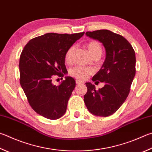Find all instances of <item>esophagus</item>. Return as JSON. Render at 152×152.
I'll return each mask as SVG.
<instances>
[{"mask_svg":"<svg viewBox=\"0 0 152 152\" xmlns=\"http://www.w3.org/2000/svg\"><path fill=\"white\" fill-rule=\"evenodd\" d=\"M76 84H82V82L81 81L78 80H76Z\"/></svg>","mask_w":152,"mask_h":152,"instance_id":"34e87169","label":"esophagus"}]
</instances>
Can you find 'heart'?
I'll return each instance as SVG.
<instances>
[{
	"instance_id": "1",
	"label": "heart",
	"mask_w": 152,
	"mask_h": 152,
	"mask_svg": "<svg viewBox=\"0 0 152 152\" xmlns=\"http://www.w3.org/2000/svg\"><path fill=\"white\" fill-rule=\"evenodd\" d=\"M86 47L90 53L93 57L97 55H102V48L101 45L98 41L91 40L86 44ZM75 46L74 45L69 47L65 53L64 60L67 64H71L73 60V54ZM94 73V70L90 67H83V66H77L74 68H72L69 72L70 75L74 78H76L79 80H85L88 78V77L92 75Z\"/></svg>"
}]
</instances>
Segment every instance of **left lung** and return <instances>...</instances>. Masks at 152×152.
Wrapping results in <instances>:
<instances>
[{"mask_svg":"<svg viewBox=\"0 0 152 152\" xmlns=\"http://www.w3.org/2000/svg\"><path fill=\"white\" fill-rule=\"evenodd\" d=\"M86 34L103 44L106 57L92 79L93 82H104V86L97 90L94 85L86 83L88 90L84 101L94 115L109 116L120 108L130 92L136 74L135 51L125 38L110 30L88 31Z\"/></svg>","mask_w":152,"mask_h":152,"instance_id":"8db88e82","label":"left lung"}]
</instances>
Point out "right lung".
Segmentation results:
<instances>
[{"label": "right lung", "instance_id": "obj_1", "mask_svg": "<svg viewBox=\"0 0 152 152\" xmlns=\"http://www.w3.org/2000/svg\"><path fill=\"white\" fill-rule=\"evenodd\" d=\"M47 33L32 38L22 51L19 61L20 84L32 108L42 116L56 120L65 114L74 79L66 77L59 86L54 85L55 76L63 77L66 68L65 53L84 35Z\"/></svg>", "mask_w": 152, "mask_h": 152}]
</instances>
